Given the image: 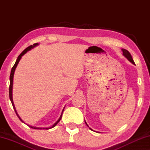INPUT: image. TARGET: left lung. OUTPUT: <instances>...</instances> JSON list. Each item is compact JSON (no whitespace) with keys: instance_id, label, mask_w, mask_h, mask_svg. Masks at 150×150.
Wrapping results in <instances>:
<instances>
[{"instance_id":"obj_1","label":"left lung","mask_w":150,"mask_h":150,"mask_svg":"<svg viewBox=\"0 0 150 150\" xmlns=\"http://www.w3.org/2000/svg\"><path fill=\"white\" fill-rule=\"evenodd\" d=\"M122 52H123L124 56H125V57L127 58V59H128V61H130V62L132 63H133V64L135 65V63H134V60H133V59H132V55H131V54H130V52H129L128 50H125V49H122ZM85 123H86V122H85ZM86 124H87V126H88L87 123H86ZM90 129H91V128H90ZM91 130H92V129H91Z\"/></svg>"}]
</instances>
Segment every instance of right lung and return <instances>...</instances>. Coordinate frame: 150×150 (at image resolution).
<instances>
[{"label": "right lung", "mask_w": 150, "mask_h": 150, "mask_svg": "<svg viewBox=\"0 0 150 150\" xmlns=\"http://www.w3.org/2000/svg\"><path fill=\"white\" fill-rule=\"evenodd\" d=\"M38 45V43H35V44H33V45H30L29 47H28L27 48H26V49H25L23 52H22L21 54H20L19 55H18V58H17V59H16V63H15V64L14 65V66L13 67H12V70H11V75H10V86H9V97H10V99H11V103H12V106H13V108H14V111H15V112H16V115H17V116L19 118V119L20 120H21L22 122H24V121L22 120L21 118H20V117L19 116V115H18V113H17V112H16V108H15V106H14V103H13V100H12V85H13V77H14V71H15V69H16V67H17V65H18V63H19V62H20V59H21V57H22V55H24L25 54H26V53L28 52V51H29V50H30L31 49H32L33 47H35L36 46V45ZM63 110H64V109H63ZM63 111H62V113H63ZM62 115L60 116V117H59V118L58 119V120L56 122H55L54 125H53L52 126H51L50 128H38V127H34V126H30V125H27L29 127H30V128H34V129H37V130H48V129H50V128H54V126H55L57 125V124L60 121V120H61V118H62Z\"/></svg>", "instance_id": "1"}]
</instances>
